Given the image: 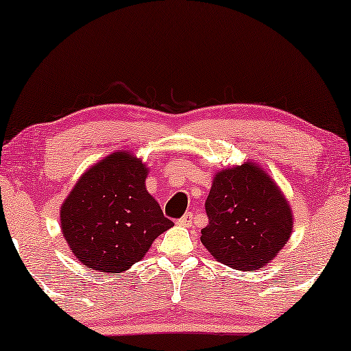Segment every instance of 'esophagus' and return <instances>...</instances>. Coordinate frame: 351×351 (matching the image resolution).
I'll use <instances>...</instances> for the list:
<instances>
[{
    "mask_svg": "<svg viewBox=\"0 0 351 351\" xmlns=\"http://www.w3.org/2000/svg\"><path fill=\"white\" fill-rule=\"evenodd\" d=\"M191 222H193V214L191 213H186L184 217L179 219V225H182V227H190Z\"/></svg>",
    "mask_w": 351,
    "mask_h": 351,
    "instance_id": "34e87169",
    "label": "esophagus"
}]
</instances>
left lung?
Masks as SVG:
<instances>
[{
  "mask_svg": "<svg viewBox=\"0 0 351 351\" xmlns=\"http://www.w3.org/2000/svg\"><path fill=\"white\" fill-rule=\"evenodd\" d=\"M206 214L209 223L201 230V243L219 262L243 271L273 261L294 223L280 186L252 161L214 176Z\"/></svg>",
  "mask_w": 351,
  "mask_h": 351,
  "instance_id": "left-lung-1",
  "label": "left lung"
}]
</instances>
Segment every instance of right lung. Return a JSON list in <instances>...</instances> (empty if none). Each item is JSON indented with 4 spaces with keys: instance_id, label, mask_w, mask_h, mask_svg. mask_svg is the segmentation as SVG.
I'll return each instance as SVG.
<instances>
[{
    "instance_id": "obj_1",
    "label": "right lung",
    "mask_w": 351,
    "mask_h": 351,
    "mask_svg": "<svg viewBox=\"0 0 351 351\" xmlns=\"http://www.w3.org/2000/svg\"><path fill=\"white\" fill-rule=\"evenodd\" d=\"M147 174L141 158L114 152L90 166L66 196L60 208L62 234L89 270H129L174 225L147 191Z\"/></svg>"
}]
</instances>
